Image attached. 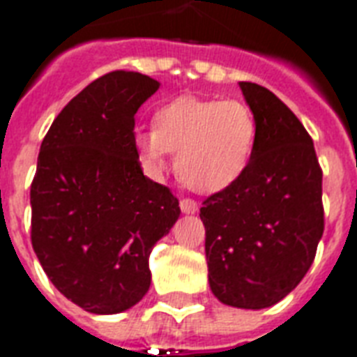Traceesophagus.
Listing matches in <instances>:
<instances>
[{"label":"esophagus","instance_id":"1","mask_svg":"<svg viewBox=\"0 0 357 357\" xmlns=\"http://www.w3.org/2000/svg\"><path fill=\"white\" fill-rule=\"evenodd\" d=\"M179 208L183 213H198V204L195 200H190V198H183L181 202H179Z\"/></svg>","mask_w":357,"mask_h":357}]
</instances>
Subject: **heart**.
Here are the masks:
<instances>
[{"label":"heart","mask_w":357,"mask_h":357,"mask_svg":"<svg viewBox=\"0 0 357 357\" xmlns=\"http://www.w3.org/2000/svg\"><path fill=\"white\" fill-rule=\"evenodd\" d=\"M257 144V119L241 100L179 97L160 106L153 129H138L132 149L149 178L159 179L176 153V172L192 190L211 195L241 178Z\"/></svg>","instance_id":"heart-1"}]
</instances>
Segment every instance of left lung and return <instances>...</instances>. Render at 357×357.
Wrapping results in <instances>:
<instances>
[{"mask_svg":"<svg viewBox=\"0 0 357 357\" xmlns=\"http://www.w3.org/2000/svg\"><path fill=\"white\" fill-rule=\"evenodd\" d=\"M257 119L249 167L206 198L209 288L221 303L266 309L305 277L324 234L322 170L305 127L269 89L239 82Z\"/></svg>","mask_w":357,"mask_h":357,"instance_id":"1","label":"left lung"}]
</instances>
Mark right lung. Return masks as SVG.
<instances>
[{
    "instance_id": "1",
    "label": "right lung",
    "mask_w": 357,
    "mask_h": 357,
    "mask_svg": "<svg viewBox=\"0 0 357 357\" xmlns=\"http://www.w3.org/2000/svg\"><path fill=\"white\" fill-rule=\"evenodd\" d=\"M159 86L132 70L100 76L69 100L40 144L33 251L52 284L93 314H118L146 296L149 255L181 213L132 149L135 114Z\"/></svg>"
}]
</instances>
